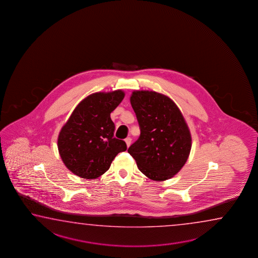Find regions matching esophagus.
<instances>
[{"mask_svg": "<svg viewBox=\"0 0 258 258\" xmlns=\"http://www.w3.org/2000/svg\"><path fill=\"white\" fill-rule=\"evenodd\" d=\"M124 142H125V144H126L127 147H129L132 144V139L130 137H127L126 139L124 140Z\"/></svg>", "mask_w": 258, "mask_h": 258, "instance_id": "esophagus-1", "label": "esophagus"}]
</instances>
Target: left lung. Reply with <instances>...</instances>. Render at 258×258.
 Listing matches in <instances>:
<instances>
[{"label":"left lung","instance_id":"1","mask_svg":"<svg viewBox=\"0 0 258 258\" xmlns=\"http://www.w3.org/2000/svg\"><path fill=\"white\" fill-rule=\"evenodd\" d=\"M140 137L128 149L149 179L163 181L177 174L188 160L191 135L180 110L169 96L136 90L130 97Z\"/></svg>","mask_w":258,"mask_h":258}]
</instances>
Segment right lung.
I'll list each match as a JSON object with an SVG mask.
<instances>
[{
  "label": "right lung",
  "mask_w": 258,
  "mask_h": 258,
  "mask_svg": "<svg viewBox=\"0 0 258 258\" xmlns=\"http://www.w3.org/2000/svg\"><path fill=\"white\" fill-rule=\"evenodd\" d=\"M124 92H97L84 98L63 125L57 137L58 153L66 167L83 179L100 177L118 153L126 151L124 141L114 137L110 114Z\"/></svg>",
  "instance_id": "obj_1"
}]
</instances>
